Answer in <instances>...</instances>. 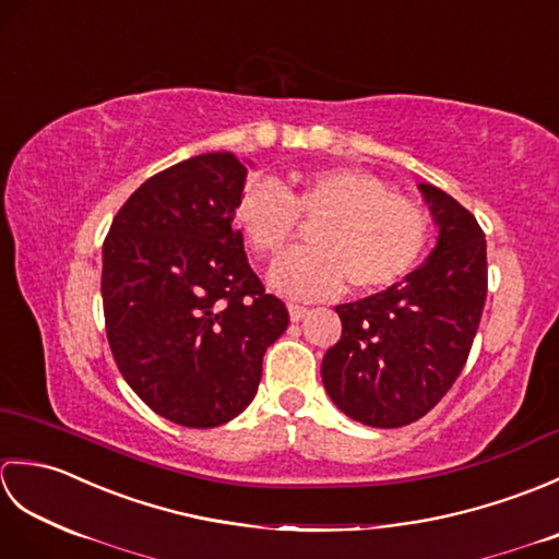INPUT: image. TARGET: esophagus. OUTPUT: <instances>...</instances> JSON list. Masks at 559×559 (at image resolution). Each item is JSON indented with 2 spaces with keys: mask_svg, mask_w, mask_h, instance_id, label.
<instances>
[{
  "mask_svg": "<svg viewBox=\"0 0 559 559\" xmlns=\"http://www.w3.org/2000/svg\"><path fill=\"white\" fill-rule=\"evenodd\" d=\"M288 314H290V322H302V319L310 314V310H307V307H302V305H288Z\"/></svg>",
  "mask_w": 559,
  "mask_h": 559,
  "instance_id": "1",
  "label": "esophagus"
}]
</instances>
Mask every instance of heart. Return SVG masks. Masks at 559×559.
Instances as JSON below:
<instances>
[{"label": "heart", "instance_id": "obj_1", "mask_svg": "<svg viewBox=\"0 0 559 559\" xmlns=\"http://www.w3.org/2000/svg\"><path fill=\"white\" fill-rule=\"evenodd\" d=\"M235 223L261 259H276L312 225V249L288 254L271 271V286L290 298L322 300L341 293H377L418 264L430 240V216L415 201L391 194L358 168L295 175L286 189L254 180L237 199Z\"/></svg>", "mask_w": 559, "mask_h": 559}]
</instances>
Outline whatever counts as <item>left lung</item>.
Segmentation results:
<instances>
[{
	"mask_svg": "<svg viewBox=\"0 0 559 559\" xmlns=\"http://www.w3.org/2000/svg\"><path fill=\"white\" fill-rule=\"evenodd\" d=\"M437 225L423 264L370 298L338 305L341 338L322 382L341 413L370 427H403L432 411L456 382L488 295L485 233L435 185H418Z\"/></svg>",
	"mask_w": 559,
	"mask_h": 559,
	"instance_id": "obj_1",
	"label": "left lung"
}]
</instances>
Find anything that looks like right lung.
Masks as SVG:
<instances>
[{
  "mask_svg": "<svg viewBox=\"0 0 559 559\" xmlns=\"http://www.w3.org/2000/svg\"><path fill=\"white\" fill-rule=\"evenodd\" d=\"M247 165L201 153L153 175L103 242L105 329L127 384L182 427H216L252 403L288 310L261 286L233 228Z\"/></svg>",
  "mask_w": 559,
  "mask_h": 559,
  "instance_id": "right-lung-1",
  "label": "right lung"
}]
</instances>
